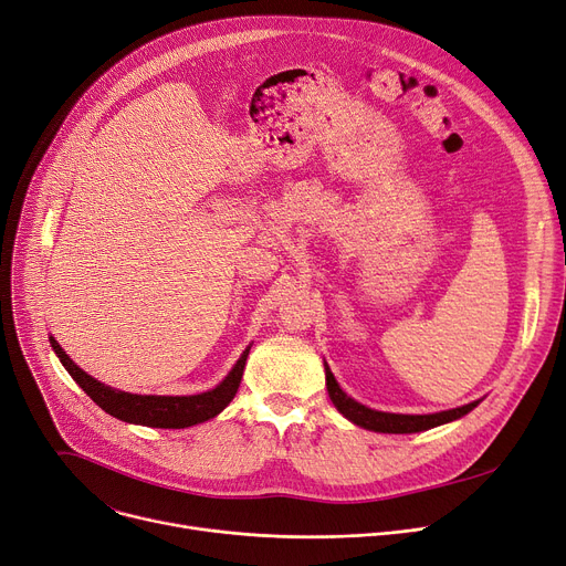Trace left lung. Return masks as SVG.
I'll return each instance as SVG.
<instances>
[{
    "label": "left lung",
    "mask_w": 566,
    "mask_h": 566,
    "mask_svg": "<svg viewBox=\"0 0 566 566\" xmlns=\"http://www.w3.org/2000/svg\"><path fill=\"white\" fill-rule=\"evenodd\" d=\"M325 385H328V395L333 399V403L337 406V410L344 415L346 420H350L353 424H358L363 429L369 431H380V433H418V431H427L433 427H440L444 422H452L463 418L465 412H470L480 401H472L468 406L454 408V410H442V412H433V415H397V412H380V410H371L363 403H358L355 399L346 397V392L339 388L331 367L325 365Z\"/></svg>",
    "instance_id": "left-lung-1"
}]
</instances>
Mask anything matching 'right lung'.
<instances>
[{
    "instance_id": "right-lung-1",
    "label": "right lung",
    "mask_w": 566,
    "mask_h": 566,
    "mask_svg": "<svg viewBox=\"0 0 566 566\" xmlns=\"http://www.w3.org/2000/svg\"><path fill=\"white\" fill-rule=\"evenodd\" d=\"M50 344L56 353V358L62 360L66 371L73 376V380L105 412H109L112 418L130 422V424L156 427V429H186V427L216 418V415L224 410L227 403L235 397L238 385H241V378H243L245 363H248V353H250V346H248L241 358H238V363L233 365V369L229 371V376L211 392H201L192 397H156V395H130L122 390H112L109 385H103L86 371H82L69 358L66 350L56 344L54 337H50Z\"/></svg>"
}]
</instances>
